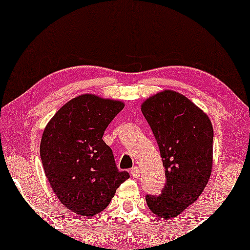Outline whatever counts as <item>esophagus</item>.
Returning <instances> with one entry per match:
<instances>
[{"label": "esophagus", "mask_w": 250, "mask_h": 250, "mask_svg": "<svg viewBox=\"0 0 250 250\" xmlns=\"http://www.w3.org/2000/svg\"><path fill=\"white\" fill-rule=\"evenodd\" d=\"M140 173H141V169H140L138 166H135V167H133V168H131V171H130V175H131V177L138 178L139 175H140Z\"/></svg>", "instance_id": "34e87169"}]
</instances>
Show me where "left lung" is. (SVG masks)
<instances>
[{
	"mask_svg": "<svg viewBox=\"0 0 250 250\" xmlns=\"http://www.w3.org/2000/svg\"><path fill=\"white\" fill-rule=\"evenodd\" d=\"M165 167L166 185L160 196H146L149 210L160 218H174L204 191L212 171L211 121L188 97L163 90L141 104Z\"/></svg>",
	"mask_w": 250,
	"mask_h": 250,
	"instance_id": "1",
	"label": "left lung"
}]
</instances>
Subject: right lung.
I'll return each mask as SVG.
<instances>
[{"mask_svg": "<svg viewBox=\"0 0 250 250\" xmlns=\"http://www.w3.org/2000/svg\"><path fill=\"white\" fill-rule=\"evenodd\" d=\"M125 108L122 101L84 94L65 103L48 121L40 142L43 171L62 205L79 216H95L129 178L115 165L104 130Z\"/></svg>", "mask_w": 250, "mask_h": 250, "instance_id": "add662e5", "label": "right lung"}]
</instances>
